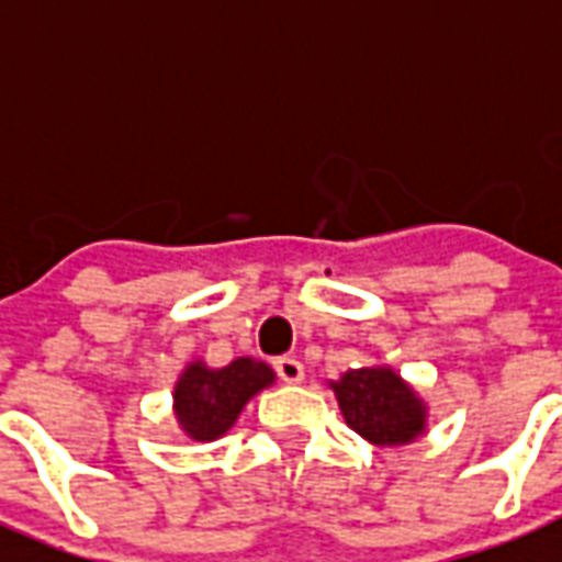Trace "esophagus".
Instances as JSON below:
<instances>
[{
  "instance_id": "1",
  "label": "esophagus",
  "mask_w": 562,
  "mask_h": 562,
  "mask_svg": "<svg viewBox=\"0 0 562 562\" xmlns=\"http://www.w3.org/2000/svg\"><path fill=\"white\" fill-rule=\"evenodd\" d=\"M276 372H278V378L284 381V384H299V381L304 378L302 360H295V358H278Z\"/></svg>"
}]
</instances>
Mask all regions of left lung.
Segmentation results:
<instances>
[{"mask_svg": "<svg viewBox=\"0 0 562 562\" xmlns=\"http://www.w3.org/2000/svg\"><path fill=\"white\" fill-rule=\"evenodd\" d=\"M330 390L349 428L375 446H404L425 430V404L393 369H349Z\"/></svg>", "mask_w": 562, "mask_h": 562, "instance_id": "1", "label": "left lung"}]
</instances>
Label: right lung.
Listing matches in <instances>:
<instances>
[{
    "instance_id": "obj_1",
    "label": "right lung",
    "mask_w": 562,
    "mask_h": 562,
    "mask_svg": "<svg viewBox=\"0 0 562 562\" xmlns=\"http://www.w3.org/2000/svg\"><path fill=\"white\" fill-rule=\"evenodd\" d=\"M272 381L276 372L251 358H237L222 369L190 363L176 384V416L187 437L211 442L232 428L251 395Z\"/></svg>"
}]
</instances>
